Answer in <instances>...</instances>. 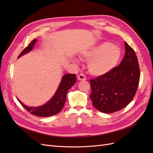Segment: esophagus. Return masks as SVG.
<instances>
[{
	"instance_id": "obj_1",
	"label": "esophagus",
	"mask_w": 153,
	"mask_h": 153,
	"mask_svg": "<svg viewBox=\"0 0 153 153\" xmlns=\"http://www.w3.org/2000/svg\"><path fill=\"white\" fill-rule=\"evenodd\" d=\"M77 79L79 81H85L86 80V77L83 74H79V75L77 76Z\"/></svg>"
}]
</instances>
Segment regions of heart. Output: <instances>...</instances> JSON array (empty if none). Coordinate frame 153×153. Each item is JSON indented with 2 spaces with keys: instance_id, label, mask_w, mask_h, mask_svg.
<instances>
[{
  "instance_id": "1",
  "label": "heart",
  "mask_w": 153,
  "mask_h": 153,
  "mask_svg": "<svg viewBox=\"0 0 153 153\" xmlns=\"http://www.w3.org/2000/svg\"><path fill=\"white\" fill-rule=\"evenodd\" d=\"M81 56L88 59L89 72L93 75L101 76L111 72L117 65L121 57V50L117 45L104 41L84 51ZM72 60L77 62L76 58H72Z\"/></svg>"
}]
</instances>
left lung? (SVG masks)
<instances>
[{
  "mask_svg": "<svg viewBox=\"0 0 153 153\" xmlns=\"http://www.w3.org/2000/svg\"><path fill=\"white\" fill-rule=\"evenodd\" d=\"M125 53L118 66L91 80L90 97L101 112L111 113L125 108L134 98L138 87L140 72L134 50L125 42Z\"/></svg>",
  "mask_w": 153,
  "mask_h": 153,
  "instance_id": "obj_1",
  "label": "left lung"
}]
</instances>
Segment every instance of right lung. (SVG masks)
<instances>
[{"mask_svg": "<svg viewBox=\"0 0 153 153\" xmlns=\"http://www.w3.org/2000/svg\"><path fill=\"white\" fill-rule=\"evenodd\" d=\"M37 42L36 39H35L31 42L28 47L22 51L18 58L24 56L26 53L30 52L33 48V47ZM76 77L75 74H66L62 76L60 83L56 90L53 96L47 102L38 107H28L18 98V101L20 102L23 107L30 112L33 115L39 117H49L58 114L64 107L66 98V94L68 90L76 83Z\"/></svg>", "mask_w": 153, "mask_h": 153, "instance_id": "1", "label": "right lung"}]
</instances>
